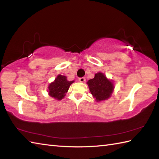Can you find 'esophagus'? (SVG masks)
<instances>
[{
	"label": "esophagus",
	"mask_w": 159,
	"mask_h": 159,
	"mask_svg": "<svg viewBox=\"0 0 159 159\" xmlns=\"http://www.w3.org/2000/svg\"><path fill=\"white\" fill-rule=\"evenodd\" d=\"M79 81L80 82V83H84L86 80V79H85V78H84V77H81V78H79Z\"/></svg>",
	"instance_id": "esophagus-1"
}]
</instances>
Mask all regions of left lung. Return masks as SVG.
I'll return each instance as SVG.
<instances>
[{
  "label": "left lung",
  "mask_w": 159,
  "mask_h": 159,
  "mask_svg": "<svg viewBox=\"0 0 159 159\" xmlns=\"http://www.w3.org/2000/svg\"><path fill=\"white\" fill-rule=\"evenodd\" d=\"M87 84L96 102L109 99L112 96L115 88L113 80L107 79L105 74L102 72L96 73L93 79L89 80Z\"/></svg>",
  "instance_id": "8db88e82"
}]
</instances>
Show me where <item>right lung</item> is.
I'll return each mask as SVG.
<instances>
[{"label": "right lung", "instance_id": "right-lung-1", "mask_svg": "<svg viewBox=\"0 0 159 159\" xmlns=\"http://www.w3.org/2000/svg\"><path fill=\"white\" fill-rule=\"evenodd\" d=\"M74 82V80L69 81L66 76L59 74L53 82L50 83L48 87L49 96L57 100H62L66 96L70 86Z\"/></svg>", "mask_w": 159, "mask_h": 159}]
</instances>
